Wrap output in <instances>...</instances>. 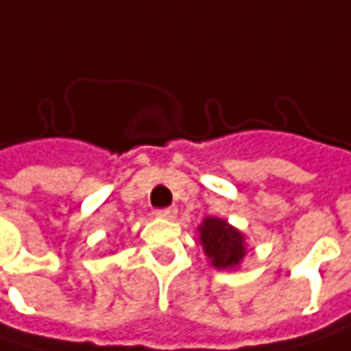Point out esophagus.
Here are the masks:
<instances>
[{
    "label": "esophagus",
    "instance_id": "esophagus-1",
    "mask_svg": "<svg viewBox=\"0 0 351 351\" xmlns=\"http://www.w3.org/2000/svg\"><path fill=\"white\" fill-rule=\"evenodd\" d=\"M156 215H158L160 219H173V217L178 215V208H163V210H158Z\"/></svg>",
    "mask_w": 351,
    "mask_h": 351
}]
</instances>
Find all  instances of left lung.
<instances>
[{
    "mask_svg": "<svg viewBox=\"0 0 351 351\" xmlns=\"http://www.w3.org/2000/svg\"><path fill=\"white\" fill-rule=\"evenodd\" d=\"M197 234L204 254L215 269H236L241 265L247 254L245 236L238 228L228 223V219L213 215L204 217L197 226Z\"/></svg>",
    "mask_w": 351,
    "mask_h": 351,
    "instance_id": "left-lung-1",
    "label": "left lung"
}]
</instances>
